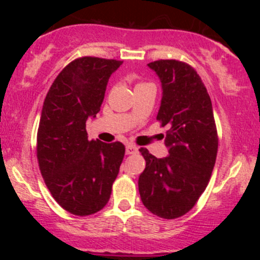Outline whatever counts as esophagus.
Returning <instances> with one entry per match:
<instances>
[{
  "instance_id": "esophagus-1",
  "label": "esophagus",
  "mask_w": 260,
  "mask_h": 260,
  "mask_svg": "<svg viewBox=\"0 0 260 260\" xmlns=\"http://www.w3.org/2000/svg\"><path fill=\"white\" fill-rule=\"evenodd\" d=\"M138 152V147L137 146H135V145H127L125 146V153L127 154H135V153H137Z\"/></svg>"
}]
</instances>
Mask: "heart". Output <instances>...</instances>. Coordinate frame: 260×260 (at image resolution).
Segmentation results:
<instances>
[{
  "label": "heart",
  "mask_w": 260,
  "mask_h": 260,
  "mask_svg": "<svg viewBox=\"0 0 260 260\" xmlns=\"http://www.w3.org/2000/svg\"><path fill=\"white\" fill-rule=\"evenodd\" d=\"M140 85H146V84H143V83H142V84H138L137 86H140Z\"/></svg>",
  "instance_id": "obj_1"
}]
</instances>
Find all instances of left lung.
Returning <instances> with one entry per match:
<instances>
[{
	"label": "left lung",
	"instance_id": "left-lung-1",
	"mask_svg": "<svg viewBox=\"0 0 260 260\" xmlns=\"http://www.w3.org/2000/svg\"><path fill=\"white\" fill-rule=\"evenodd\" d=\"M149 69L159 78L162 99L157 119L169 125V156L157 158L141 148L146 169L138 179L143 205L164 219L190 211L205 191L216 161L217 133L211 99L192 67L177 60H157Z\"/></svg>",
	"mask_w": 260,
	"mask_h": 260
}]
</instances>
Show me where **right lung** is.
<instances>
[{"label":"right lung","mask_w":260,"mask_h":260,"mask_svg":"<svg viewBox=\"0 0 260 260\" xmlns=\"http://www.w3.org/2000/svg\"><path fill=\"white\" fill-rule=\"evenodd\" d=\"M122 62L91 56L74 60L57 75L44 102L38 131L41 175L56 203L78 216L107 205L124 157L122 143L89 141L85 129Z\"/></svg>","instance_id":"add662e5"}]
</instances>
